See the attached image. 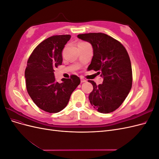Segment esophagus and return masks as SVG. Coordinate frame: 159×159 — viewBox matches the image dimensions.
I'll use <instances>...</instances> for the list:
<instances>
[{
    "label": "esophagus",
    "instance_id": "1",
    "mask_svg": "<svg viewBox=\"0 0 159 159\" xmlns=\"http://www.w3.org/2000/svg\"><path fill=\"white\" fill-rule=\"evenodd\" d=\"M80 80H81V83H84V82H85V81H86V80L85 79H84L83 78H81Z\"/></svg>",
    "mask_w": 159,
    "mask_h": 159
}]
</instances>
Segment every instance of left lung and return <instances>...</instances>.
<instances>
[{"label": "left lung", "instance_id": "left-lung-1", "mask_svg": "<svg viewBox=\"0 0 159 159\" xmlns=\"http://www.w3.org/2000/svg\"><path fill=\"white\" fill-rule=\"evenodd\" d=\"M78 38L92 46L93 56L88 69L98 71L103 78V84L98 85L88 81L93 88L89 102L99 113L113 112L123 103L132 87L131 64L125 48L103 33L82 34Z\"/></svg>", "mask_w": 159, "mask_h": 159}]
</instances>
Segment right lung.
Returning a JSON list of instances; mask_svg holds the SVG:
<instances>
[{"label":"right lung","mask_w":159,"mask_h":159,"mask_svg":"<svg viewBox=\"0 0 159 159\" xmlns=\"http://www.w3.org/2000/svg\"><path fill=\"white\" fill-rule=\"evenodd\" d=\"M70 35L52 36L42 41L34 50L25 70L26 89L40 109L50 113H58L68 105L72 92L80 84L75 75L70 79L56 81L54 68L61 65L62 50Z\"/></svg>","instance_id":"1"}]
</instances>
